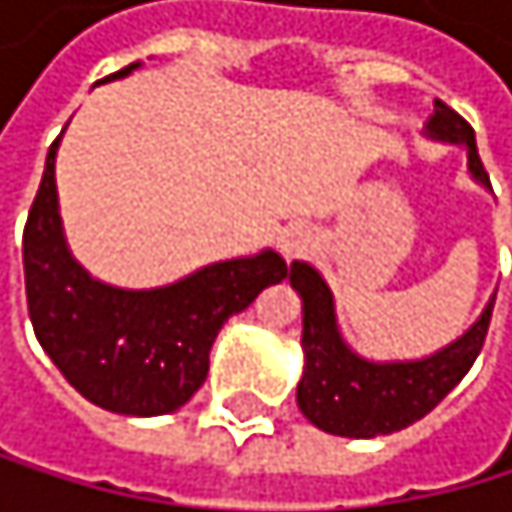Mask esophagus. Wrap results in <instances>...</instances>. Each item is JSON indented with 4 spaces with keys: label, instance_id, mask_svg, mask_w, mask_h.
Segmentation results:
<instances>
[{
    "label": "esophagus",
    "instance_id": "1",
    "mask_svg": "<svg viewBox=\"0 0 512 512\" xmlns=\"http://www.w3.org/2000/svg\"><path fill=\"white\" fill-rule=\"evenodd\" d=\"M310 242H313V239H310V230H304V227H291V230H285V236H282V254H285L288 261H291V258H301Z\"/></svg>",
    "mask_w": 512,
    "mask_h": 512
}]
</instances>
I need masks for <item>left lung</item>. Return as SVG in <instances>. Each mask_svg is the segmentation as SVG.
<instances>
[{"instance_id": "obj_1", "label": "left lung", "mask_w": 512, "mask_h": 512, "mask_svg": "<svg viewBox=\"0 0 512 512\" xmlns=\"http://www.w3.org/2000/svg\"><path fill=\"white\" fill-rule=\"evenodd\" d=\"M427 134L436 141L467 147V168L473 181L491 187L476 150V134L464 116H458L442 101H433ZM288 279L304 304V378L298 384V405L304 418L319 430L350 439L387 436L430 415L476 362L488 334L491 307H495V301H488L482 316L455 344L442 347L427 359L368 362L344 344L338 319H334L331 291L319 270L304 261H294Z\"/></svg>"}]
</instances>
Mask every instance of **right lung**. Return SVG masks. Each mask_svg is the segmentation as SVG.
<instances>
[{
    "instance_id": "1",
    "label": "right lung",
    "mask_w": 512,
    "mask_h": 512,
    "mask_svg": "<svg viewBox=\"0 0 512 512\" xmlns=\"http://www.w3.org/2000/svg\"><path fill=\"white\" fill-rule=\"evenodd\" d=\"M131 64L101 82L122 79ZM51 144L42 184L24 227V279L30 322L61 375L94 405L116 415L153 418L181 408L208 375L221 325L267 285L288 276L273 248L254 258L208 264L162 288L97 282L73 258L57 211Z\"/></svg>"
}]
</instances>
